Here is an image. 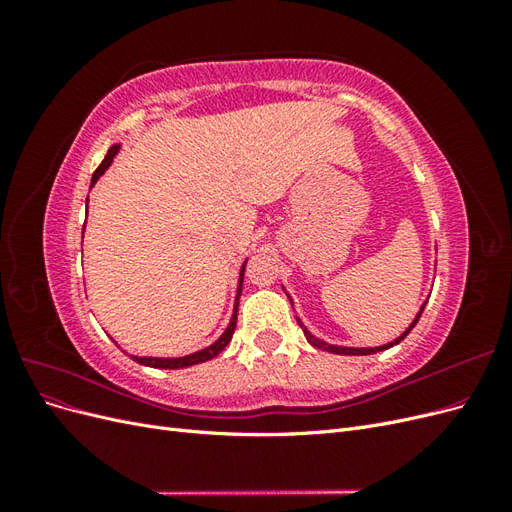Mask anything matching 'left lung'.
I'll list each match as a JSON object with an SVG mask.
<instances>
[{"label":"left lung","instance_id":"obj_1","mask_svg":"<svg viewBox=\"0 0 512 512\" xmlns=\"http://www.w3.org/2000/svg\"><path fill=\"white\" fill-rule=\"evenodd\" d=\"M284 288V286H282ZM288 294V292H286ZM288 299H290V294H288ZM290 303H292V299H290ZM294 305V303H292ZM425 305H427V301L421 305V309H418V314L414 316V320L408 324V329L401 333L399 337H395L393 342H389V344H382V346H374V348H354V346H337V344H329V342H324V339H320V337H316L312 331H309L305 324L301 322V318H297L299 320V327L303 329V333H305V339L309 344H312L314 348H318V350H327V352H333V354H346V356H367V354H376V352H382V350H389V348H393V346H397L399 342H404V337L414 329V324L418 322V318H421V314H423V309H425Z\"/></svg>","mask_w":512,"mask_h":512}]
</instances>
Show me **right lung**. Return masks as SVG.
<instances>
[{
	"label": "right lung",
	"mask_w": 512,
	"mask_h": 512,
	"mask_svg": "<svg viewBox=\"0 0 512 512\" xmlns=\"http://www.w3.org/2000/svg\"><path fill=\"white\" fill-rule=\"evenodd\" d=\"M121 149V143H115L111 149H108L106 158L102 160V164L96 168L94 177H91V188L98 183V179L106 173V168L113 164L115 156ZM89 203V198L85 200V207ZM85 232V230H83ZM245 265L247 260H243L241 265V271H239V284H237V292H235V305H232V316L226 324V329L222 331V335L215 339L213 344H209L207 348L203 350H196L192 354H185V356H136V354H130L132 361L141 363V365H147V367H156V369H181V367H192V365H198V363H205V361H211L213 356H218L232 339V333H235V324H237V307H239V297H241V288H243V273H245Z\"/></svg>",
	"instance_id": "add662e5"
}]
</instances>
